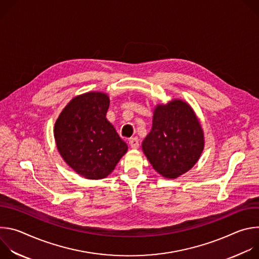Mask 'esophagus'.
Instances as JSON below:
<instances>
[{
    "label": "esophagus",
    "instance_id": "1",
    "mask_svg": "<svg viewBox=\"0 0 259 259\" xmlns=\"http://www.w3.org/2000/svg\"><path fill=\"white\" fill-rule=\"evenodd\" d=\"M129 144H130V146L132 147V149H138V146H139V140H138V138L137 137H134V138H131L130 140H129Z\"/></svg>",
    "mask_w": 259,
    "mask_h": 259
}]
</instances>
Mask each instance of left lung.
<instances>
[{
  "label": "left lung",
  "mask_w": 259,
  "mask_h": 259,
  "mask_svg": "<svg viewBox=\"0 0 259 259\" xmlns=\"http://www.w3.org/2000/svg\"><path fill=\"white\" fill-rule=\"evenodd\" d=\"M203 149V130L187 102L172 100L156 107L142 150L158 173L166 178L186 173L198 162Z\"/></svg>",
  "instance_id": "1"
}]
</instances>
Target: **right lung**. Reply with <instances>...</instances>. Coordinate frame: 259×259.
I'll return each mask as SVG.
<instances>
[{
  "label": "right lung",
  "instance_id": "add662e5",
  "mask_svg": "<svg viewBox=\"0 0 259 259\" xmlns=\"http://www.w3.org/2000/svg\"><path fill=\"white\" fill-rule=\"evenodd\" d=\"M108 96L100 92L73 98L59 115L54 137L63 160L88 179H101L112 172L128 146L105 116Z\"/></svg>",
  "mask_w": 259,
  "mask_h": 259
}]
</instances>
